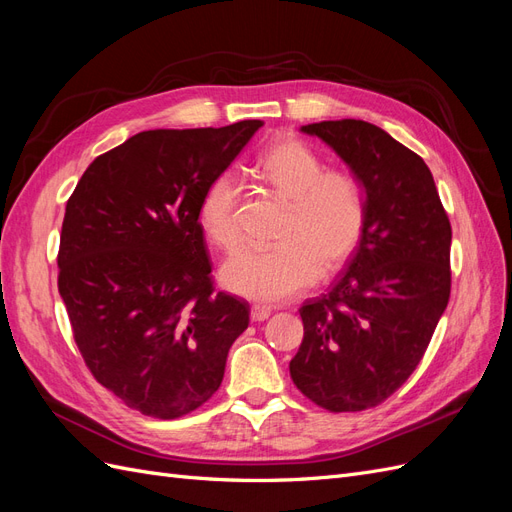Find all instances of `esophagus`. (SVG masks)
Listing matches in <instances>:
<instances>
[{
	"label": "esophagus",
	"mask_w": 512,
	"mask_h": 512,
	"mask_svg": "<svg viewBox=\"0 0 512 512\" xmlns=\"http://www.w3.org/2000/svg\"><path fill=\"white\" fill-rule=\"evenodd\" d=\"M269 316H271V307H267V305H252L250 318L254 322H262V320H267Z\"/></svg>",
	"instance_id": "34e87169"
}]
</instances>
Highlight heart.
Returning <instances> with one entry per match:
<instances>
[{
    "instance_id": "1",
    "label": "heart",
    "mask_w": 512,
    "mask_h": 512,
    "mask_svg": "<svg viewBox=\"0 0 512 512\" xmlns=\"http://www.w3.org/2000/svg\"><path fill=\"white\" fill-rule=\"evenodd\" d=\"M254 175L286 203L269 250L241 247L220 269L222 284L260 303H280L312 286L320 265L335 271L352 256L365 228L361 185L344 170L324 168L318 153L282 138L256 160ZM241 185L232 173L215 177L198 205V224L218 247L239 241Z\"/></svg>"
}]
</instances>
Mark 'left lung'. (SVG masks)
Returning <instances> with one entry per match:
<instances>
[{
  "instance_id": "1",
  "label": "left lung",
  "mask_w": 512,
  "mask_h": 512,
  "mask_svg": "<svg viewBox=\"0 0 512 512\" xmlns=\"http://www.w3.org/2000/svg\"><path fill=\"white\" fill-rule=\"evenodd\" d=\"M365 188V228L327 294L301 305L290 378L329 412L376 408L404 384L451 297V222L421 156L361 119L301 128Z\"/></svg>"
}]
</instances>
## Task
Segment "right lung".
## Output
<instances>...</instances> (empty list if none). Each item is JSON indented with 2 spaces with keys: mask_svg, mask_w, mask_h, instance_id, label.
<instances>
[{
  "mask_svg": "<svg viewBox=\"0 0 512 512\" xmlns=\"http://www.w3.org/2000/svg\"><path fill=\"white\" fill-rule=\"evenodd\" d=\"M260 126L138 132L91 162L68 198L57 288L76 348L145 416L203 406L250 324V303L213 286L198 205Z\"/></svg>",
  "mask_w": 512,
  "mask_h": 512,
  "instance_id": "obj_1",
  "label": "right lung"
}]
</instances>
